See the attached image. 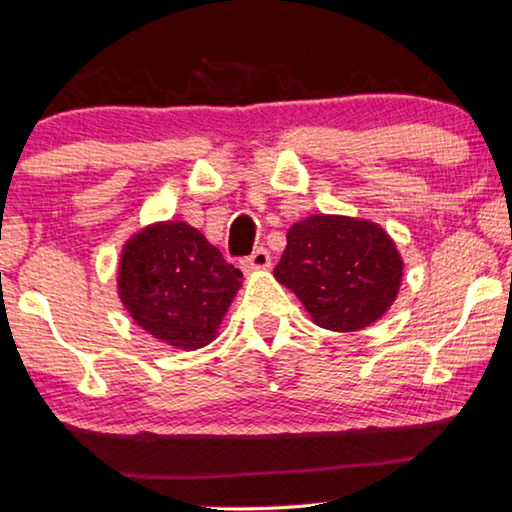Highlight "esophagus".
Returning a JSON list of instances; mask_svg holds the SVG:
<instances>
[{
	"mask_svg": "<svg viewBox=\"0 0 512 512\" xmlns=\"http://www.w3.org/2000/svg\"><path fill=\"white\" fill-rule=\"evenodd\" d=\"M267 267H270V254H267V249H263V247L256 249L254 254L242 261V270H245L247 274L267 270Z\"/></svg>",
	"mask_w": 512,
	"mask_h": 512,
	"instance_id": "34e87169",
	"label": "esophagus"
}]
</instances>
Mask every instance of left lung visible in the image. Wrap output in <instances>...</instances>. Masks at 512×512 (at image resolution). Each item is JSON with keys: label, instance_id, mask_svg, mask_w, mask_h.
<instances>
[{"label": "left lung", "instance_id": "obj_1", "mask_svg": "<svg viewBox=\"0 0 512 512\" xmlns=\"http://www.w3.org/2000/svg\"><path fill=\"white\" fill-rule=\"evenodd\" d=\"M274 277L293 290L318 327L359 332L389 311L403 281V258L380 224L311 215L286 235Z\"/></svg>", "mask_w": 512, "mask_h": 512}]
</instances>
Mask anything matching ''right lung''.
Wrapping results in <instances>:
<instances>
[{
	"instance_id": "add662e5",
	"label": "right lung",
	"mask_w": 512,
	"mask_h": 512,
	"mask_svg": "<svg viewBox=\"0 0 512 512\" xmlns=\"http://www.w3.org/2000/svg\"><path fill=\"white\" fill-rule=\"evenodd\" d=\"M242 272L187 222H155L121 249L119 297L137 325L178 350H199L242 286Z\"/></svg>"
}]
</instances>
